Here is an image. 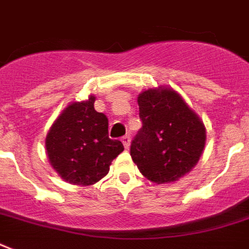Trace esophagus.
<instances>
[{
  "label": "esophagus",
  "mask_w": 249,
  "mask_h": 249,
  "mask_svg": "<svg viewBox=\"0 0 249 249\" xmlns=\"http://www.w3.org/2000/svg\"><path fill=\"white\" fill-rule=\"evenodd\" d=\"M121 142H123V144H124V147L126 148V150H129V147H130V137L129 136H125L121 138Z\"/></svg>",
  "instance_id": "obj_1"
}]
</instances>
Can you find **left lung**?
<instances>
[{"label": "left lung", "instance_id": "1", "mask_svg": "<svg viewBox=\"0 0 249 249\" xmlns=\"http://www.w3.org/2000/svg\"><path fill=\"white\" fill-rule=\"evenodd\" d=\"M137 102L143 125L130 146L133 161L154 183L178 181L193 170L204 151L203 121L172 88L144 90Z\"/></svg>", "mask_w": 249, "mask_h": 249}]
</instances>
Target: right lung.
Returning <instances> with one entry per match:
<instances>
[{
  "label": "right lung",
  "instance_id": "obj_1",
  "mask_svg": "<svg viewBox=\"0 0 249 249\" xmlns=\"http://www.w3.org/2000/svg\"><path fill=\"white\" fill-rule=\"evenodd\" d=\"M93 94L72 102L49 130L45 147L53 169L71 185L89 186L108 173L112 160L124 151L120 141L108 138V120L94 109Z\"/></svg>",
  "mask_w": 249,
  "mask_h": 249
}]
</instances>
